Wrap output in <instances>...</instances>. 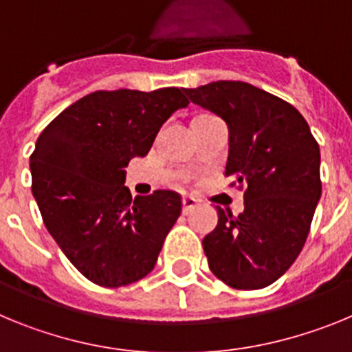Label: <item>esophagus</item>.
Masks as SVG:
<instances>
[{"label":"esophagus","instance_id":"34e87169","mask_svg":"<svg viewBox=\"0 0 352 352\" xmlns=\"http://www.w3.org/2000/svg\"><path fill=\"white\" fill-rule=\"evenodd\" d=\"M195 204H197V201H195L192 195H185V197H183V213H190L195 208Z\"/></svg>","mask_w":352,"mask_h":352}]
</instances>
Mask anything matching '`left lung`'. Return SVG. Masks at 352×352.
<instances>
[{"instance_id":"left-lung-1","label":"left lung","mask_w":352,"mask_h":352,"mask_svg":"<svg viewBox=\"0 0 352 352\" xmlns=\"http://www.w3.org/2000/svg\"><path fill=\"white\" fill-rule=\"evenodd\" d=\"M229 129L226 176L247 186L245 210L219 208L203 247L210 270L234 289H263L300 256L321 199V151L291 104L241 80L183 89Z\"/></svg>"}]
</instances>
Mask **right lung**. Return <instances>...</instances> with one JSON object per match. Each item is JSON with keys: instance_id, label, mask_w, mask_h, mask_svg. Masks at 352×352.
<instances>
[{"instance_id": "1", "label": "right lung", "mask_w": 352, "mask_h": 352, "mask_svg": "<svg viewBox=\"0 0 352 352\" xmlns=\"http://www.w3.org/2000/svg\"><path fill=\"white\" fill-rule=\"evenodd\" d=\"M188 105L178 88L95 91L45 126L30 158L31 190L47 231L88 280L144 278L182 213L176 192L132 199L125 167L146 157L160 126Z\"/></svg>"}]
</instances>
